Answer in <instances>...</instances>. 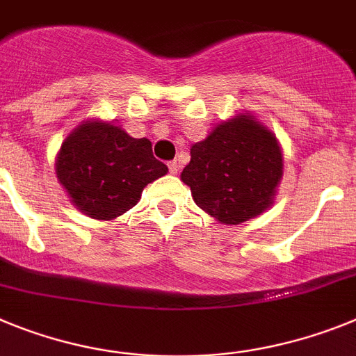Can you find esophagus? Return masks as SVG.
Returning a JSON list of instances; mask_svg holds the SVG:
<instances>
[{
  "label": "esophagus",
  "instance_id": "34e87169",
  "mask_svg": "<svg viewBox=\"0 0 356 356\" xmlns=\"http://www.w3.org/2000/svg\"><path fill=\"white\" fill-rule=\"evenodd\" d=\"M179 166H181V165H179V161L177 159H174V161H170V163H168V168H170V174H177V172H179Z\"/></svg>",
  "mask_w": 356,
  "mask_h": 356
}]
</instances>
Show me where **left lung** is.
Listing matches in <instances>:
<instances>
[{
  "label": "left lung",
  "instance_id": "1",
  "mask_svg": "<svg viewBox=\"0 0 356 356\" xmlns=\"http://www.w3.org/2000/svg\"><path fill=\"white\" fill-rule=\"evenodd\" d=\"M190 154L181 181L197 206L220 224H242L274 202L283 154L276 136L249 113L218 123Z\"/></svg>",
  "mask_w": 356,
  "mask_h": 356
}]
</instances>
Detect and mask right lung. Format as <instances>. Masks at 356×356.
<instances>
[{
  "instance_id": "add662e5",
  "label": "right lung",
  "mask_w": 356,
  "mask_h": 356,
  "mask_svg": "<svg viewBox=\"0 0 356 356\" xmlns=\"http://www.w3.org/2000/svg\"><path fill=\"white\" fill-rule=\"evenodd\" d=\"M55 172L73 206L97 220L134 208L148 182L168 166L154 157L147 138L136 140L113 122L88 120L64 140Z\"/></svg>"
}]
</instances>
